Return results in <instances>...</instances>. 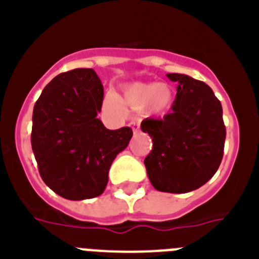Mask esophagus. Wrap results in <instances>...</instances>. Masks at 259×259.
<instances>
[{
    "mask_svg": "<svg viewBox=\"0 0 259 259\" xmlns=\"http://www.w3.org/2000/svg\"><path fill=\"white\" fill-rule=\"evenodd\" d=\"M130 125H131V127H132V131H134L135 135L140 132V124H139V123L132 122V123H130Z\"/></svg>",
    "mask_w": 259,
    "mask_h": 259,
    "instance_id": "1",
    "label": "esophagus"
}]
</instances>
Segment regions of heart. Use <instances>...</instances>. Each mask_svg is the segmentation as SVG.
Masks as SVG:
<instances>
[{
	"mask_svg": "<svg viewBox=\"0 0 259 259\" xmlns=\"http://www.w3.org/2000/svg\"><path fill=\"white\" fill-rule=\"evenodd\" d=\"M172 91L161 83H135L128 85L123 92V102L135 110H143L149 106L152 111L161 113L172 104ZM105 105L110 110L120 113L122 102L114 93H107Z\"/></svg>",
	"mask_w": 259,
	"mask_h": 259,
	"instance_id": "1",
	"label": "heart"
}]
</instances>
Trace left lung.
Listing matches in <instances>:
<instances>
[{
  "mask_svg": "<svg viewBox=\"0 0 259 259\" xmlns=\"http://www.w3.org/2000/svg\"><path fill=\"white\" fill-rule=\"evenodd\" d=\"M167 77L178 83L172 113L141 122L143 132L153 141L144 163L157 191L187 193L209 182L221 164L226 140L223 110L203 81L184 74Z\"/></svg>",
  "mask_w": 259,
  "mask_h": 259,
  "instance_id": "8db88e82",
  "label": "left lung"
}]
</instances>
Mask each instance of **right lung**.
I'll return each mask as SVG.
<instances>
[{
  "instance_id": "obj_1",
  "label": "right lung",
  "mask_w": 259,
  "mask_h": 259,
  "mask_svg": "<svg viewBox=\"0 0 259 259\" xmlns=\"http://www.w3.org/2000/svg\"><path fill=\"white\" fill-rule=\"evenodd\" d=\"M104 87L92 68L57 75L41 92L32 115L31 144L41 179L71 201L104 193L110 166L127 148L132 130H107L97 118Z\"/></svg>"
}]
</instances>
